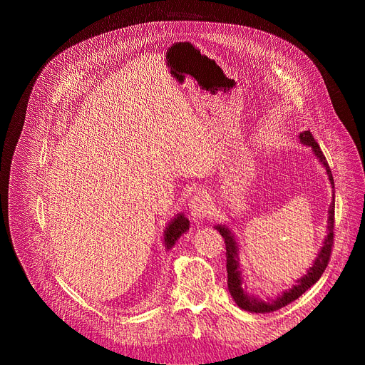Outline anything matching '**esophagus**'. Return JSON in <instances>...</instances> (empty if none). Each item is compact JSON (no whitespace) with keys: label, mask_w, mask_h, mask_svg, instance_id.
<instances>
[{"label":"esophagus","mask_w":365,"mask_h":365,"mask_svg":"<svg viewBox=\"0 0 365 365\" xmlns=\"http://www.w3.org/2000/svg\"><path fill=\"white\" fill-rule=\"evenodd\" d=\"M189 213L195 222H201L204 217H207L210 213V201L207 195L200 192L194 195L189 202Z\"/></svg>","instance_id":"1"}]
</instances>
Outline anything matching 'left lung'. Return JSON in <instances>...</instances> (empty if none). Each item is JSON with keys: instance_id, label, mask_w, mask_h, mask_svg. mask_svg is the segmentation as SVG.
Here are the masks:
<instances>
[{"instance_id": "1", "label": "left lung", "mask_w": 365, "mask_h": 365, "mask_svg": "<svg viewBox=\"0 0 365 365\" xmlns=\"http://www.w3.org/2000/svg\"><path fill=\"white\" fill-rule=\"evenodd\" d=\"M299 139L303 145H308L312 148L315 157L318 158V161L324 165L325 171H327V176L330 180L331 187L334 189V180H333V175L330 171L329 163L325 160L322 150L319 149V145L315 142L312 133L311 131H303L299 134ZM215 229L220 232V235L225 240V245H226V271H227V290L231 293V296L234 297L235 303L240 306L241 309L253 312V314H266V312H274L278 311L284 306H287L289 303L294 302L296 299H299L306 290L311 289V287L321 278L322 272L325 271V267L329 264L330 260V255H331V247H333V237H334V192H333V201L330 204L329 208V225H327V237H325L321 250L318 252L317 259L314 260V264L309 267L308 272H306L302 278H299L296 281V285H293L292 289L282 292L278 297L275 299H267V300H262L260 297L247 293L245 285L242 289V271H241V264H240V247L238 242L235 240L234 232L225 225H216Z\"/></svg>"}]
</instances>
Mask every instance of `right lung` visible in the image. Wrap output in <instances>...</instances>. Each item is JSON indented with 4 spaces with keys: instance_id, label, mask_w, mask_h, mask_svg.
Segmentation results:
<instances>
[{
    "instance_id": "right-lung-1",
    "label": "right lung",
    "mask_w": 365,
    "mask_h": 365,
    "mask_svg": "<svg viewBox=\"0 0 365 365\" xmlns=\"http://www.w3.org/2000/svg\"><path fill=\"white\" fill-rule=\"evenodd\" d=\"M187 229H189V220L185 217V215H178L168 223V226L164 231V244L167 250H170V248L176 244V241L185 232H187Z\"/></svg>"
}]
</instances>
